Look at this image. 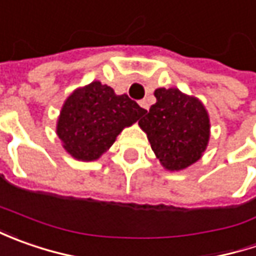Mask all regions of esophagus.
<instances>
[{
  "instance_id": "esophagus-1",
  "label": "esophagus",
  "mask_w": 256,
  "mask_h": 256,
  "mask_svg": "<svg viewBox=\"0 0 256 256\" xmlns=\"http://www.w3.org/2000/svg\"><path fill=\"white\" fill-rule=\"evenodd\" d=\"M140 105L142 106L144 110H150V104H148L146 100H141V101H140Z\"/></svg>"
}]
</instances>
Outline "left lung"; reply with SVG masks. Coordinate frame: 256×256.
<instances>
[{
    "label": "left lung",
    "instance_id": "obj_1",
    "mask_svg": "<svg viewBox=\"0 0 256 256\" xmlns=\"http://www.w3.org/2000/svg\"><path fill=\"white\" fill-rule=\"evenodd\" d=\"M156 102L138 122L155 156L168 171H182L200 161L210 136V114L200 98L178 88H156Z\"/></svg>",
    "mask_w": 256,
    "mask_h": 256
}]
</instances>
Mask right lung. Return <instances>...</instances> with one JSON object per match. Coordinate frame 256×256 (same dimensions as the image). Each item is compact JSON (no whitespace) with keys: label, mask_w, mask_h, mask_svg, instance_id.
I'll return each instance as SVG.
<instances>
[{"label":"right lung","mask_w":256,"mask_h":256,"mask_svg":"<svg viewBox=\"0 0 256 256\" xmlns=\"http://www.w3.org/2000/svg\"><path fill=\"white\" fill-rule=\"evenodd\" d=\"M146 112L126 94L92 81L70 94L56 121V135L74 160L91 162L106 152L124 128Z\"/></svg>","instance_id":"add662e5"}]
</instances>
